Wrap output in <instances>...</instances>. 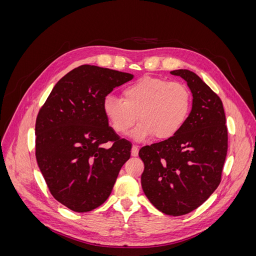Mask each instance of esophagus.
<instances>
[{"label": "esophagus", "mask_w": 256, "mask_h": 256, "mask_svg": "<svg viewBox=\"0 0 256 256\" xmlns=\"http://www.w3.org/2000/svg\"><path fill=\"white\" fill-rule=\"evenodd\" d=\"M138 154V147L136 145H134L132 148H131V156L136 157Z\"/></svg>", "instance_id": "1"}]
</instances>
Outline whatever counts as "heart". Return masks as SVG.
Returning a JSON list of instances; mask_svg holds the SVG:
<instances>
[{"label": "heart", "mask_w": 256, "mask_h": 256, "mask_svg": "<svg viewBox=\"0 0 256 256\" xmlns=\"http://www.w3.org/2000/svg\"><path fill=\"white\" fill-rule=\"evenodd\" d=\"M122 100L106 97L102 110L116 134L131 132L136 141H144L154 136L157 140H168L176 136L188 120L192 97L187 85L170 82L162 78L144 76L122 90Z\"/></svg>", "instance_id": "obj_1"}]
</instances>
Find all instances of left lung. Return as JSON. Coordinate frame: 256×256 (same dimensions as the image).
<instances>
[{
    "mask_svg": "<svg viewBox=\"0 0 256 256\" xmlns=\"http://www.w3.org/2000/svg\"><path fill=\"white\" fill-rule=\"evenodd\" d=\"M187 82L192 109L182 130L160 143L144 146L142 189L159 212L182 216L202 205L218 188L228 152V129L221 99L198 74L177 69Z\"/></svg>",
    "mask_w": 256,
    "mask_h": 256,
    "instance_id": "left-lung-1",
    "label": "left lung"
}]
</instances>
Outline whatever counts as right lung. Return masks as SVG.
I'll use <instances>...</instances> for the list:
<instances>
[{"label": "right lung", "mask_w": 256, "mask_h": 256, "mask_svg": "<svg viewBox=\"0 0 256 256\" xmlns=\"http://www.w3.org/2000/svg\"><path fill=\"white\" fill-rule=\"evenodd\" d=\"M134 74L82 65L65 74L38 113L36 160L53 198L88 212L111 194L131 144L109 127L102 104L113 88ZM112 142L110 149L102 144Z\"/></svg>", "instance_id": "right-lung-1"}]
</instances>
